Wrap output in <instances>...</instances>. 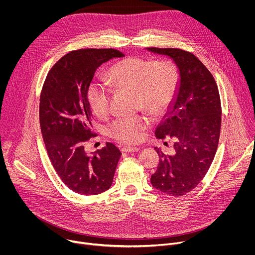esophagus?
Here are the masks:
<instances>
[{
  "instance_id": "obj_1",
  "label": "esophagus",
  "mask_w": 255,
  "mask_h": 255,
  "mask_svg": "<svg viewBox=\"0 0 255 255\" xmlns=\"http://www.w3.org/2000/svg\"><path fill=\"white\" fill-rule=\"evenodd\" d=\"M121 150L123 152H128V153H132V152H137L139 150V148L137 147H131V146H124L121 148Z\"/></svg>"
}]
</instances>
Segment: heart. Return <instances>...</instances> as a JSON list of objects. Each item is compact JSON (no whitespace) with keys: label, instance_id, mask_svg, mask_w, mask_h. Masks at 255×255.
<instances>
[{"label":"heart","instance_id":"1","mask_svg":"<svg viewBox=\"0 0 255 255\" xmlns=\"http://www.w3.org/2000/svg\"><path fill=\"white\" fill-rule=\"evenodd\" d=\"M108 80L117 89L136 92L138 101L153 116L163 114L172 103L178 86V71L169 60L129 56L112 66ZM87 97L93 111L100 117L110 111L111 91L109 87L90 84ZM149 120L142 116L118 118L109 126V134L118 141L135 144L143 139Z\"/></svg>","mask_w":255,"mask_h":255}]
</instances>
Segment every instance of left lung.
Returning <instances> with one entry per match:
<instances>
[{
    "instance_id": "1",
    "label": "left lung",
    "mask_w": 255,
    "mask_h": 255,
    "mask_svg": "<svg viewBox=\"0 0 255 255\" xmlns=\"http://www.w3.org/2000/svg\"><path fill=\"white\" fill-rule=\"evenodd\" d=\"M166 55L178 69L177 91L168 111L157 126L158 139L174 140V153L159 155L151 185L158 191L180 197L194 190L215 157L221 129V101L214 77L193 53L179 48L148 47Z\"/></svg>"
}]
</instances>
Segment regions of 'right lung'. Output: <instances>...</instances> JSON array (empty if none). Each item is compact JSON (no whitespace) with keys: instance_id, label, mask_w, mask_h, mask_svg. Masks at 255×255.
Listing matches in <instances>:
<instances>
[{"instance_id":"1","label":"right lung","mask_w":255,"mask_h":255,"mask_svg":"<svg viewBox=\"0 0 255 255\" xmlns=\"http://www.w3.org/2000/svg\"><path fill=\"white\" fill-rule=\"evenodd\" d=\"M124 54L113 48L70 51L49 70L39 104V121L48 157L62 183L84 196L110 189L121 151L113 143L92 156L85 143L95 133L87 91L104 62Z\"/></svg>"}]
</instances>
